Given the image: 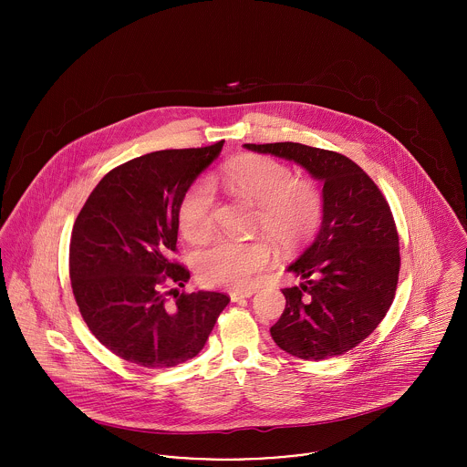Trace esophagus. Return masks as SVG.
Returning a JSON list of instances; mask_svg holds the SVG:
<instances>
[{"label": "esophagus", "instance_id": "obj_1", "mask_svg": "<svg viewBox=\"0 0 467 467\" xmlns=\"http://www.w3.org/2000/svg\"><path fill=\"white\" fill-rule=\"evenodd\" d=\"M254 293H255L254 289H244V291H232V293H230V298H232V302H241V300H244V298H250Z\"/></svg>", "mask_w": 467, "mask_h": 467}]
</instances>
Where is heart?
Wrapping results in <instances>:
<instances>
[{"label": "heart", "mask_w": 467, "mask_h": 467, "mask_svg": "<svg viewBox=\"0 0 467 467\" xmlns=\"http://www.w3.org/2000/svg\"><path fill=\"white\" fill-rule=\"evenodd\" d=\"M224 189L257 204L255 226L282 246L293 248L317 235L324 221V194L311 178L293 176L289 165L265 154H246L223 167ZM215 226V192L201 180L187 189L178 206V228L191 243L210 237ZM271 261L265 239H217L196 255L204 285L244 289Z\"/></svg>", "instance_id": "obj_1"}]
</instances>
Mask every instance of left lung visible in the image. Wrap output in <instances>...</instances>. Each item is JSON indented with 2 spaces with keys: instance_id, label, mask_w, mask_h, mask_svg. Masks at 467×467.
Returning <instances> with one entry per match:
<instances>
[{
  "instance_id": "left-lung-1",
  "label": "left lung",
  "mask_w": 467,
  "mask_h": 467,
  "mask_svg": "<svg viewBox=\"0 0 467 467\" xmlns=\"http://www.w3.org/2000/svg\"><path fill=\"white\" fill-rule=\"evenodd\" d=\"M295 160L324 182L318 237L291 266L304 284L284 287L285 309L269 329L275 343L302 359L348 352L389 313L400 280V235L390 204L350 158L295 141L244 143Z\"/></svg>"
}]
</instances>
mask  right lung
<instances>
[{"label": "right lung", "mask_w": 467, "mask_h": 467, "mask_svg": "<svg viewBox=\"0 0 467 467\" xmlns=\"http://www.w3.org/2000/svg\"><path fill=\"white\" fill-rule=\"evenodd\" d=\"M223 143L156 150L115 167L75 219L69 278L80 317L106 348L138 367L194 358L230 302L224 293L172 289L191 278L172 257L180 201Z\"/></svg>", "instance_id": "add662e5"}]
</instances>
